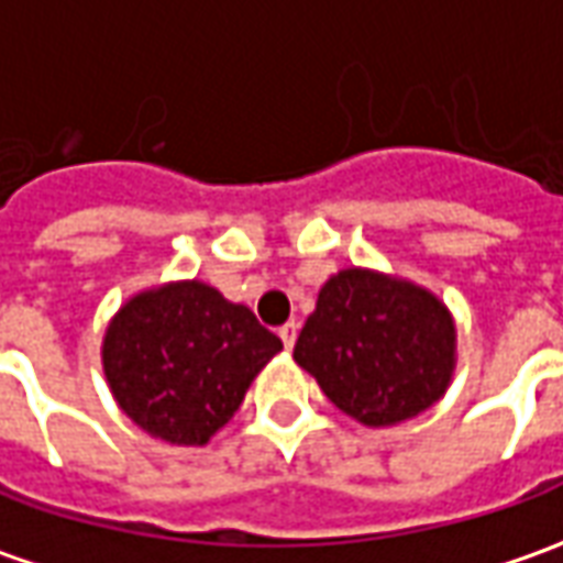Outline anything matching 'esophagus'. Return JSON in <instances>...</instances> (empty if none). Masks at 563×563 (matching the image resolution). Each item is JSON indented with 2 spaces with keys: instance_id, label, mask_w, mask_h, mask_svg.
<instances>
[{
  "instance_id": "esophagus-1",
  "label": "esophagus",
  "mask_w": 563,
  "mask_h": 563,
  "mask_svg": "<svg viewBox=\"0 0 563 563\" xmlns=\"http://www.w3.org/2000/svg\"><path fill=\"white\" fill-rule=\"evenodd\" d=\"M295 338H298V322H286V325H280V341L286 350H292Z\"/></svg>"
}]
</instances>
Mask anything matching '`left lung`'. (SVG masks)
Masks as SVG:
<instances>
[{
	"label": "left lung",
	"mask_w": 563,
	"mask_h": 563,
	"mask_svg": "<svg viewBox=\"0 0 563 563\" xmlns=\"http://www.w3.org/2000/svg\"><path fill=\"white\" fill-rule=\"evenodd\" d=\"M292 355L338 410L379 428L440 401L455 365V325L413 283L350 268L322 286Z\"/></svg>",
	"instance_id": "left-lung-1"
}]
</instances>
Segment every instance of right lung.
I'll list each match as a JSON object with an SVG mask.
<instances>
[{"mask_svg": "<svg viewBox=\"0 0 563 563\" xmlns=\"http://www.w3.org/2000/svg\"><path fill=\"white\" fill-rule=\"evenodd\" d=\"M280 350L250 307L189 280L135 295L108 325L102 362L132 422L177 446H201Z\"/></svg>", "mask_w": 563, "mask_h": 563, "instance_id": "1", "label": "right lung"}]
</instances>
